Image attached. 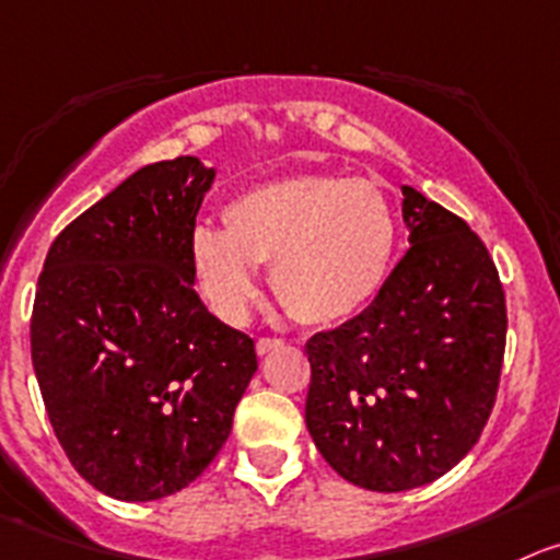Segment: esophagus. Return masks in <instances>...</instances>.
<instances>
[{
	"mask_svg": "<svg viewBox=\"0 0 560 560\" xmlns=\"http://www.w3.org/2000/svg\"><path fill=\"white\" fill-rule=\"evenodd\" d=\"M273 348H281V339L279 337H259L256 339V353L259 357H265V353H270Z\"/></svg>",
	"mask_w": 560,
	"mask_h": 560,
	"instance_id": "34e87169",
	"label": "esophagus"
}]
</instances>
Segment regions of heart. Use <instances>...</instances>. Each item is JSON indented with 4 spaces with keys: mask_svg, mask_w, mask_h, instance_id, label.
Masks as SVG:
<instances>
[{
    "mask_svg": "<svg viewBox=\"0 0 560 560\" xmlns=\"http://www.w3.org/2000/svg\"><path fill=\"white\" fill-rule=\"evenodd\" d=\"M398 248L392 203L373 182L301 174L237 192L223 229L198 226L187 243L198 295L237 323L256 295V265L292 317L339 323L373 301Z\"/></svg>",
    "mask_w": 560,
    "mask_h": 560,
    "instance_id": "1",
    "label": "heart"
}]
</instances>
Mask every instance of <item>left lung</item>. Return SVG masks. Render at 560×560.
I'll use <instances>...</instances> for the list:
<instances>
[{
	"label": "left lung",
	"mask_w": 560,
	"mask_h": 560,
	"mask_svg": "<svg viewBox=\"0 0 560 560\" xmlns=\"http://www.w3.org/2000/svg\"><path fill=\"white\" fill-rule=\"evenodd\" d=\"M411 248L373 304L306 342V428L334 472L406 492L456 467L498 400L505 292L483 240L404 187Z\"/></svg>",
	"instance_id": "8db88e82"
}]
</instances>
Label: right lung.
<instances>
[{
    "label": "right lung",
    "mask_w": 560,
    "mask_h": 560,
    "mask_svg": "<svg viewBox=\"0 0 560 560\" xmlns=\"http://www.w3.org/2000/svg\"><path fill=\"white\" fill-rule=\"evenodd\" d=\"M215 171L154 162L68 223L35 290L30 345L77 472L115 500L179 492L221 453L254 339L203 306L187 243Z\"/></svg>",
    "instance_id": "add662e5"
}]
</instances>
